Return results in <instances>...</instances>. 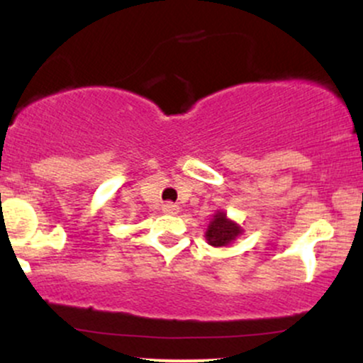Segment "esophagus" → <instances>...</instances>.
<instances>
[{"label": "esophagus", "instance_id": "34e87169", "mask_svg": "<svg viewBox=\"0 0 363 363\" xmlns=\"http://www.w3.org/2000/svg\"><path fill=\"white\" fill-rule=\"evenodd\" d=\"M162 210H164V213H167V215H177L179 213V206L174 205V203H165V205L162 206Z\"/></svg>", "mask_w": 363, "mask_h": 363}]
</instances>
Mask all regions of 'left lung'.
Masks as SVG:
<instances>
[{"mask_svg": "<svg viewBox=\"0 0 363 363\" xmlns=\"http://www.w3.org/2000/svg\"><path fill=\"white\" fill-rule=\"evenodd\" d=\"M242 232L244 230L239 227V223H235L234 220L227 218V213H223V211H216L213 218H211L210 225H208L205 237L208 244L213 245V247H225V245L234 242Z\"/></svg>", "mask_w": 363, "mask_h": 363, "instance_id": "obj_1", "label": "left lung"}]
</instances>
